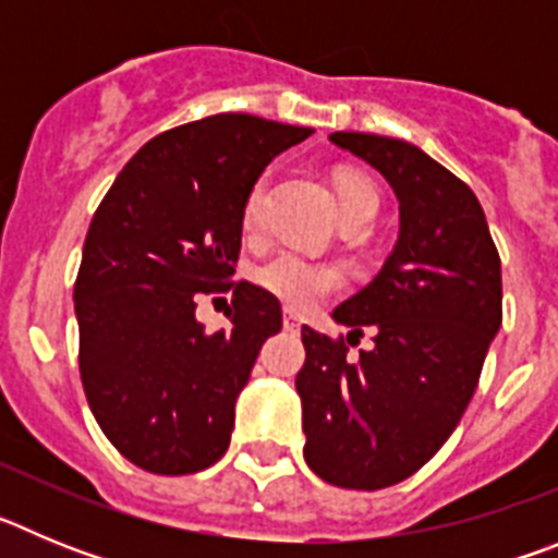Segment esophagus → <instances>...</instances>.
<instances>
[{
  "label": "esophagus",
  "instance_id": "1",
  "mask_svg": "<svg viewBox=\"0 0 558 558\" xmlns=\"http://www.w3.org/2000/svg\"><path fill=\"white\" fill-rule=\"evenodd\" d=\"M282 324H284V329H299L302 327V318H299V315L293 313V310H284V318H282Z\"/></svg>",
  "mask_w": 558,
  "mask_h": 558
}]
</instances>
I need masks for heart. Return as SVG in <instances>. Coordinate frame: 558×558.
<instances>
[{
  "instance_id": "1",
  "label": "heart",
  "mask_w": 558,
  "mask_h": 558,
  "mask_svg": "<svg viewBox=\"0 0 558 558\" xmlns=\"http://www.w3.org/2000/svg\"><path fill=\"white\" fill-rule=\"evenodd\" d=\"M265 190H268V179H256L251 184L248 195L243 201V229L254 234L263 223L265 209ZM335 201H338L340 220H368L372 223L374 215L379 211V192L363 175L354 172H343L335 181ZM343 268L332 259H318V256L302 254L295 248H279L270 256H265L263 263L254 268L256 284L276 299H282L290 307H313L315 302H322L324 295L338 290L343 284Z\"/></svg>"
}]
</instances>
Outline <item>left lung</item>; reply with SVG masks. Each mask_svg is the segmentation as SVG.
Segmentation results:
<instances>
[{
	"label": "left lung",
	"mask_w": 558,
	"mask_h": 558,
	"mask_svg": "<svg viewBox=\"0 0 558 558\" xmlns=\"http://www.w3.org/2000/svg\"><path fill=\"white\" fill-rule=\"evenodd\" d=\"M391 184L399 240L368 288L335 310L349 335L302 327L304 461L340 489L418 472L461 422L502 324L500 254L475 192L402 140L329 136ZM363 331L375 347L348 354Z\"/></svg>",
	"instance_id": "obj_1"
}]
</instances>
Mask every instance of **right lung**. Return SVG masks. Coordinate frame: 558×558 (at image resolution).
<instances>
[{
  "instance_id": "obj_1",
  "label": "right lung",
  "mask_w": 558,
  "mask_h": 558,
  "mask_svg": "<svg viewBox=\"0 0 558 558\" xmlns=\"http://www.w3.org/2000/svg\"><path fill=\"white\" fill-rule=\"evenodd\" d=\"M310 133L251 113L170 128L97 206L75 279L83 391L108 441L153 475H192L229 450L236 393L282 329L274 293L231 282L243 201ZM204 292L232 293L226 330L194 318Z\"/></svg>"
}]
</instances>
